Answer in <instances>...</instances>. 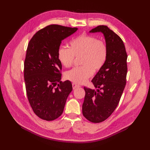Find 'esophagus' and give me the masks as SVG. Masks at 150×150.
Segmentation results:
<instances>
[{
    "instance_id": "esophagus-1",
    "label": "esophagus",
    "mask_w": 150,
    "mask_h": 150,
    "mask_svg": "<svg viewBox=\"0 0 150 150\" xmlns=\"http://www.w3.org/2000/svg\"><path fill=\"white\" fill-rule=\"evenodd\" d=\"M72 86H73V90H75V89L77 88H79V87H80V86L77 84H75V83H73V84H72Z\"/></svg>"
}]
</instances>
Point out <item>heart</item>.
I'll use <instances>...</instances> for the list:
<instances>
[{
  "label": "heart",
  "instance_id": "1",
  "mask_svg": "<svg viewBox=\"0 0 150 150\" xmlns=\"http://www.w3.org/2000/svg\"><path fill=\"white\" fill-rule=\"evenodd\" d=\"M108 55L106 43L90 35H81L69 42V49L60 47L57 57L66 68L71 67L75 57H81L79 63L82 65L66 73L68 80L76 84H84L93 74L103 68Z\"/></svg>",
  "mask_w": 150,
  "mask_h": 150
}]
</instances>
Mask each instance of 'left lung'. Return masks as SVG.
Listing matches in <instances>:
<instances>
[{
  "instance_id": "obj_1",
  "label": "left lung",
  "mask_w": 150,
  "mask_h": 150,
  "mask_svg": "<svg viewBox=\"0 0 150 150\" xmlns=\"http://www.w3.org/2000/svg\"><path fill=\"white\" fill-rule=\"evenodd\" d=\"M90 33H103L108 48V59L103 68L92 79L95 90L84 87L82 114L93 123L103 122L115 110L126 83L128 55L122 40L106 26H98Z\"/></svg>"
}]
</instances>
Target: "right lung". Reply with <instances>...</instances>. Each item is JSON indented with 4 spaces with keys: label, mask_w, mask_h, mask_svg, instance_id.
Here are the masks:
<instances>
[{
    "label": "right lung",
    "mask_w": 150,
    "mask_h": 150,
    "mask_svg": "<svg viewBox=\"0 0 150 150\" xmlns=\"http://www.w3.org/2000/svg\"><path fill=\"white\" fill-rule=\"evenodd\" d=\"M77 30L52 24L38 31L28 43L24 68L26 90L33 112L41 119L53 120L61 115L72 91L71 82L60 81L62 64L57 52L62 40Z\"/></svg>",
    "instance_id": "right-lung-1"
}]
</instances>
